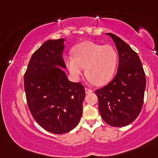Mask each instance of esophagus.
I'll return each instance as SVG.
<instances>
[{"label": "esophagus", "mask_w": 158, "mask_h": 158, "mask_svg": "<svg viewBox=\"0 0 158 158\" xmlns=\"http://www.w3.org/2000/svg\"><path fill=\"white\" fill-rule=\"evenodd\" d=\"M85 90L86 94H90V93H92V91H93L91 89H90V88H85Z\"/></svg>", "instance_id": "1"}]
</instances>
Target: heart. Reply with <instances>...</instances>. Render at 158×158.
Returning a JSON list of instances; mask_svg holds the SVG:
<instances>
[{"label":"heart","instance_id":"1","mask_svg":"<svg viewBox=\"0 0 158 158\" xmlns=\"http://www.w3.org/2000/svg\"><path fill=\"white\" fill-rule=\"evenodd\" d=\"M73 55L65 57L69 72L78 79L85 68V75L93 83L102 85L112 78L118 62V53L111 45L87 41L76 45Z\"/></svg>","mask_w":158,"mask_h":158}]
</instances>
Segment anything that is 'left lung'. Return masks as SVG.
<instances>
[{"mask_svg":"<svg viewBox=\"0 0 158 158\" xmlns=\"http://www.w3.org/2000/svg\"><path fill=\"white\" fill-rule=\"evenodd\" d=\"M118 53L116 75L106 85L97 89L98 109L105 122L112 127H124L135 121L144 102L146 78L139 56L124 41L107 33Z\"/></svg>","mask_w":158,"mask_h":158,"instance_id":"left-lung-1","label":"left lung"}]
</instances>
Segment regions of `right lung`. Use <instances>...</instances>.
Returning <instances> with one entry per match:
<instances>
[{
    "label": "right lung",
    "mask_w": 158,
    "mask_h": 158,
    "mask_svg": "<svg viewBox=\"0 0 158 158\" xmlns=\"http://www.w3.org/2000/svg\"><path fill=\"white\" fill-rule=\"evenodd\" d=\"M64 39L45 42L33 55L24 74V90L32 116L45 130L67 133L83 114L85 88L69 81L62 58Z\"/></svg>",
    "instance_id": "1"
}]
</instances>
